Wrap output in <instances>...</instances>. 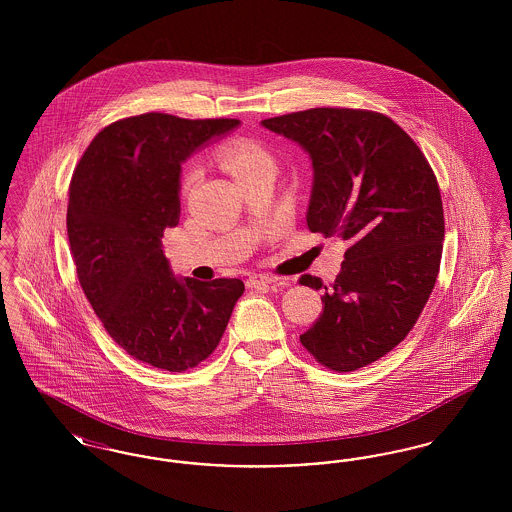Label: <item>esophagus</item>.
<instances>
[{
    "label": "esophagus",
    "instance_id": "esophagus-1",
    "mask_svg": "<svg viewBox=\"0 0 512 512\" xmlns=\"http://www.w3.org/2000/svg\"><path fill=\"white\" fill-rule=\"evenodd\" d=\"M280 278L276 276H268V274H253L247 278V288H259V286H272V284H278Z\"/></svg>",
    "mask_w": 512,
    "mask_h": 512
}]
</instances>
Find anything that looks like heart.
<instances>
[{
  "label": "heart",
  "mask_w": 512,
  "mask_h": 512,
  "mask_svg": "<svg viewBox=\"0 0 512 512\" xmlns=\"http://www.w3.org/2000/svg\"><path fill=\"white\" fill-rule=\"evenodd\" d=\"M220 157L226 171L234 176V180L247 172L257 171L263 167H270V169L274 167V161L268 155V151L255 142H232L222 149ZM195 176H197L195 169H190L184 174V190L192 186Z\"/></svg>",
  "instance_id": "1"
}]
</instances>
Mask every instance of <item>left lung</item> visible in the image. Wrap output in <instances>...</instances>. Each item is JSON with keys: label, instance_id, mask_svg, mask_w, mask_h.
Wrapping results in <instances>:
<instances>
[{"label": "left lung", "instance_id": "left-lung-1", "mask_svg": "<svg viewBox=\"0 0 512 512\" xmlns=\"http://www.w3.org/2000/svg\"><path fill=\"white\" fill-rule=\"evenodd\" d=\"M261 124L311 159L309 230L349 244L332 286L301 276L324 292V311L299 340L332 370L370 365L405 340L434 290L445 234L436 174L382 113L318 107Z\"/></svg>", "mask_w": 512, "mask_h": 512}]
</instances>
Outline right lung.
<instances>
[{
  "label": "right lung",
  "instance_id": "obj_1",
  "mask_svg": "<svg viewBox=\"0 0 512 512\" xmlns=\"http://www.w3.org/2000/svg\"><path fill=\"white\" fill-rule=\"evenodd\" d=\"M238 119L146 113L105 126L69 188L67 234L80 286L109 336L134 359L182 372L205 361L244 293L238 278H178L163 230L180 219L182 163Z\"/></svg>",
  "mask_w": 512,
  "mask_h": 512
}]
</instances>
